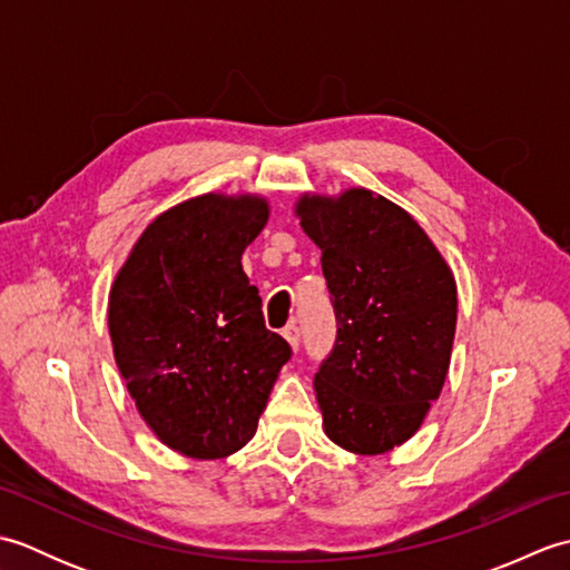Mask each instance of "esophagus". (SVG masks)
Here are the masks:
<instances>
[{
  "instance_id": "1",
  "label": "esophagus",
  "mask_w": 570,
  "mask_h": 570,
  "mask_svg": "<svg viewBox=\"0 0 570 570\" xmlns=\"http://www.w3.org/2000/svg\"><path fill=\"white\" fill-rule=\"evenodd\" d=\"M284 337L288 341V345H292L294 350H298V343H301V331H298V325L296 323H288L286 328H284Z\"/></svg>"
}]
</instances>
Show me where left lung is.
Instances as JSON below:
<instances>
[{"mask_svg":"<svg viewBox=\"0 0 570 570\" xmlns=\"http://www.w3.org/2000/svg\"><path fill=\"white\" fill-rule=\"evenodd\" d=\"M296 215L321 247L337 321L313 377L323 429L350 453H386L419 431L443 390L455 278L414 217L372 190L304 196Z\"/></svg>","mask_w":570,"mask_h":570,"instance_id":"1","label":"left lung"}]
</instances>
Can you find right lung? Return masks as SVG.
Returning a JSON list of instances; mask_svg holds the SVG:
<instances>
[{
    "instance_id": "obj_1",
    "label": "right lung",
    "mask_w": 570,
    "mask_h": 570,
    "mask_svg": "<svg viewBox=\"0 0 570 570\" xmlns=\"http://www.w3.org/2000/svg\"><path fill=\"white\" fill-rule=\"evenodd\" d=\"M266 217L257 196L190 198L144 229L112 284L117 367L149 429L188 458L239 451L292 360L242 272Z\"/></svg>"
}]
</instances>
